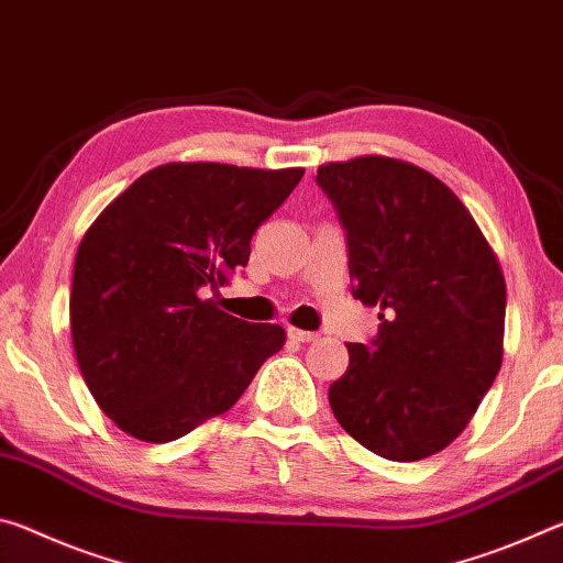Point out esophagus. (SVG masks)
<instances>
[{"label":"esophagus","mask_w":563,"mask_h":563,"mask_svg":"<svg viewBox=\"0 0 563 563\" xmlns=\"http://www.w3.org/2000/svg\"><path fill=\"white\" fill-rule=\"evenodd\" d=\"M288 338L295 342H312L318 338V332H310V330H300V328H288Z\"/></svg>","instance_id":"1"}]
</instances>
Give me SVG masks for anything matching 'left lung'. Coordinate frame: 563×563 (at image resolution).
<instances>
[{"label": "left lung", "mask_w": 563, "mask_h": 563, "mask_svg": "<svg viewBox=\"0 0 563 563\" xmlns=\"http://www.w3.org/2000/svg\"><path fill=\"white\" fill-rule=\"evenodd\" d=\"M318 186L347 231L352 295L383 310L373 345L347 342L332 415L385 460H424L462 434L501 367L497 253L452 188L407 161H332Z\"/></svg>", "instance_id": "8db88e82"}]
</instances>
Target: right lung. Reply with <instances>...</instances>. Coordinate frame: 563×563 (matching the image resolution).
Returning a JSON list of instances; mask_svg holds the SVG:
<instances>
[{"label": "right lung", "instance_id": "add662e5", "mask_svg": "<svg viewBox=\"0 0 563 563\" xmlns=\"http://www.w3.org/2000/svg\"><path fill=\"white\" fill-rule=\"evenodd\" d=\"M302 168L164 164L133 180L84 233L69 316L76 362L111 422L174 442L231 409L285 330L206 298L251 258V238Z\"/></svg>", "mask_w": 563, "mask_h": 563}]
</instances>
